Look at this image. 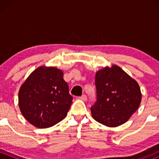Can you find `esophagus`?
<instances>
[{
  "instance_id": "esophagus-1",
  "label": "esophagus",
  "mask_w": 159,
  "mask_h": 159,
  "mask_svg": "<svg viewBox=\"0 0 159 159\" xmlns=\"http://www.w3.org/2000/svg\"><path fill=\"white\" fill-rule=\"evenodd\" d=\"M79 98L81 99L82 101H84V102H85V101H87V96H86L85 94H83V95H81Z\"/></svg>"
}]
</instances>
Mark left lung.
<instances>
[{"mask_svg": "<svg viewBox=\"0 0 159 159\" xmlns=\"http://www.w3.org/2000/svg\"><path fill=\"white\" fill-rule=\"evenodd\" d=\"M97 100L91 107L93 118L108 127L125 123L142 101L140 87L118 65L99 70L95 75Z\"/></svg>", "mask_w": 159, "mask_h": 159, "instance_id": "8db88e82", "label": "left lung"}]
</instances>
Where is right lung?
<instances>
[{
  "label": "right lung",
  "instance_id": "1",
  "mask_svg": "<svg viewBox=\"0 0 159 159\" xmlns=\"http://www.w3.org/2000/svg\"><path fill=\"white\" fill-rule=\"evenodd\" d=\"M73 97L63 78L54 67H39L19 90V108L31 125L40 129L51 127L68 115Z\"/></svg>",
  "mask_w": 159,
  "mask_h": 159
}]
</instances>
